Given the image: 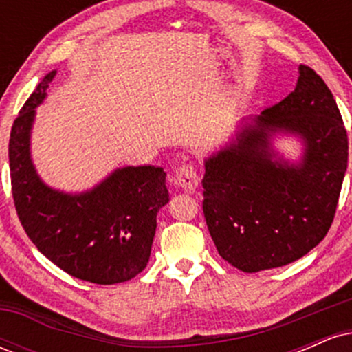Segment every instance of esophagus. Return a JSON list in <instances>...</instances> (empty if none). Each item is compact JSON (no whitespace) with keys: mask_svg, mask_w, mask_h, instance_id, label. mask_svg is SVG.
Segmentation results:
<instances>
[{"mask_svg":"<svg viewBox=\"0 0 352 352\" xmlns=\"http://www.w3.org/2000/svg\"><path fill=\"white\" fill-rule=\"evenodd\" d=\"M173 184L175 187L182 190H187V192H193L200 184L199 173L195 172L193 165L184 164L180 167L175 168V173H173Z\"/></svg>","mask_w":352,"mask_h":352,"instance_id":"obj_1","label":"esophagus"}]
</instances>
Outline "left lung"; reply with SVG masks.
<instances>
[{"mask_svg":"<svg viewBox=\"0 0 352 352\" xmlns=\"http://www.w3.org/2000/svg\"><path fill=\"white\" fill-rule=\"evenodd\" d=\"M296 136V163L274 151ZM347 168V134L329 87L300 66L281 102L246 117L235 137L205 159L204 213L218 253L245 273L300 260L326 236Z\"/></svg>","mask_w":352,"mask_h":352,"instance_id":"left-lung-1","label":"left lung"}]
</instances>
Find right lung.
<instances>
[{"instance_id": "add662e5", "label": "right lung", "mask_w": 352, "mask_h": 352, "mask_svg": "<svg viewBox=\"0 0 352 352\" xmlns=\"http://www.w3.org/2000/svg\"><path fill=\"white\" fill-rule=\"evenodd\" d=\"M54 76H44L11 129V187L19 221L36 248L71 276L96 285L132 280L148 263L157 213L168 204L167 173L153 165L116 168L80 193L44 184L31 157V131Z\"/></svg>"}]
</instances>
